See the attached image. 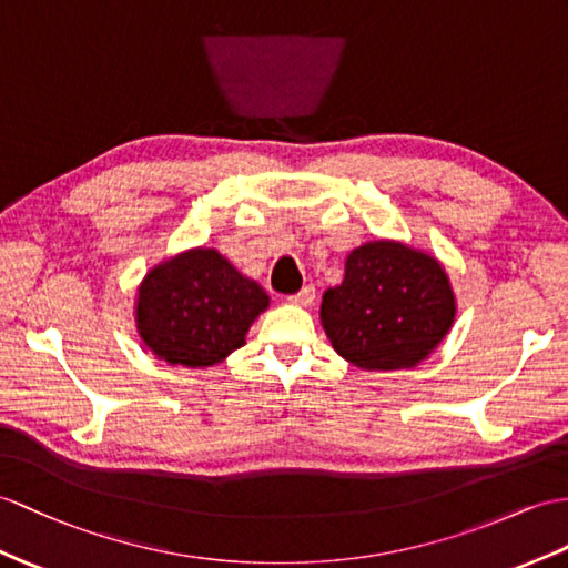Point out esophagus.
Returning a JSON list of instances; mask_svg holds the SVG:
<instances>
[{
  "instance_id": "obj_1",
  "label": "esophagus",
  "mask_w": 568,
  "mask_h": 568,
  "mask_svg": "<svg viewBox=\"0 0 568 568\" xmlns=\"http://www.w3.org/2000/svg\"><path fill=\"white\" fill-rule=\"evenodd\" d=\"M315 301V286H303L298 294H292L288 296V303H294V306H313Z\"/></svg>"
}]
</instances>
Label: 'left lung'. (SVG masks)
Returning <instances> with one entry per match:
<instances>
[{
    "instance_id": "obj_1",
    "label": "left lung",
    "mask_w": 568,
    "mask_h": 568,
    "mask_svg": "<svg viewBox=\"0 0 568 568\" xmlns=\"http://www.w3.org/2000/svg\"><path fill=\"white\" fill-rule=\"evenodd\" d=\"M455 321L446 270L397 241L349 253L344 282L323 294L321 323L332 347L366 371L412 368L432 354Z\"/></svg>"
}]
</instances>
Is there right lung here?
Masks as SVG:
<instances>
[{"instance_id": "obj_1", "label": "right lung", "mask_w": 568, "mask_h": 568, "mask_svg": "<svg viewBox=\"0 0 568 568\" xmlns=\"http://www.w3.org/2000/svg\"><path fill=\"white\" fill-rule=\"evenodd\" d=\"M270 296L214 247H195L149 270L136 294V329L171 366H214L245 344Z\"/></svg>"}]
</instances>
